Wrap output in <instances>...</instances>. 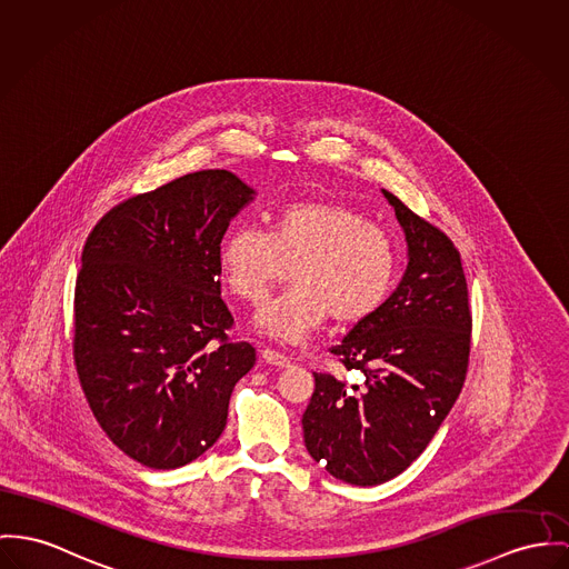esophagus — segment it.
Returning a JSON list of instances; mask_svg holds the SVG:
<instances>
[{
	"instance_id": "34e87169",
	"label": "esophagus",
	"mask_w": 569,
	"mask_h": 569,
	"mask_svg": "<svg viewBox=\"0 0 569 569\" xmlns=\"http://www.w3.org/2000/svg\"><path fill=\"white\" fill-rule=\"evenodd\" d=\"M260 357H262V361L270 363V366H277V368H288L292 363V359L288 355L272 349L260 350Z\"/></svg>"
}]
</instances>
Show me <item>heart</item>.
I'll return each mask as SVG.
<instances>
[{"mask_svg": "<svg viewBox=\"0 0 569 569\" xmlns=\"http://www.w3.org/2000/svg\"><path fill=\"white\" fill-rule=\"evenodd\" d=\"M227 290L260 306L292 268V290L263 306L256 327L263 336L301 345L329 316L355 325L372 316L390 295L396 247L386 229L336 201H299L281 208L268 233L242 224L219 251Z\"/></svg>", "mask_w": 569, "mask_h": 569, "instance_id": "heart-1", "label": "heart"}]
</instances>
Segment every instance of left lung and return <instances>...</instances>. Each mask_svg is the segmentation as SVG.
<instances>
[{"label": "left lung", "mask_w": 569, "mask_h": 569, "mask_svg": "<svg viewBox=\"0 0 569 569\" xmlns=\"http://www.w3.org/2000/svg\"><path fill=\"white\" fill-rule=\"evenodd\" d=\"M407 240V268L386 303L331 352L363 386L313 375L303 413L307 452L350 485L407 470L438 433L463 388L472 313L452 240L383 190Z\"/></svg>", "instance_id": "left-lung-1"}]
</instances>
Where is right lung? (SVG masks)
<instances>
[{
    "mask_svg": "<svg viewBox=\"0 0 569 569\" xmlns=\"http://www.w3.org/2000/svg\"><path fill=\"white\" fill-rule=\"evenodd\" d=\"M256 199L214 169L112 208L90 231L76 281L73 357L88 405L130 459L176 470L217 443L256 349L229 342L219 251Z\"/></svg>",
    "mask_w": 569,
    "mask_h": 569,
    "instance_id": "right-lung-1",
    "label": "right lung"
}]
</instances>
